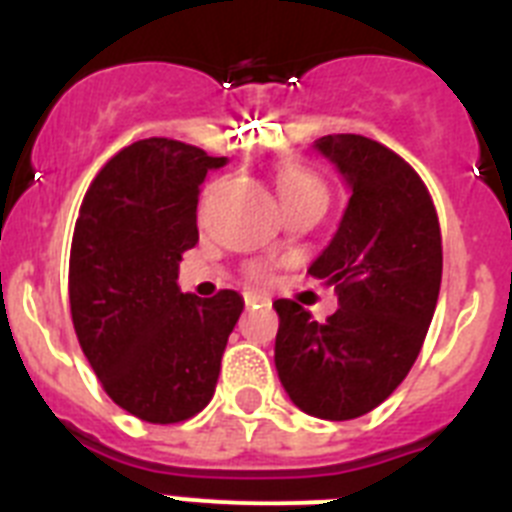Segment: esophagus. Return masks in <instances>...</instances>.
Masks as SVG:
<instances>
[{
    "instance_id": "obj_1",
    "label": "esophagus",
    "mask_w": 512,
    "mask_h": 512,
    "mask_svg": "<svg viewBox=\"0 0 512 512\" xmlns=\"http://www.w3.org/2000/svg\"><path fill=\"white\" fill-rule=\"evenodd\" d=\"M243 297H246V307L259 305V302H261V305H264V302H269L264 295H256V292H246V295H243Z\"/></svg>"
}]
</instances>
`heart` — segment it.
I'll return each mask as SVG.
<instances>
[{
    "label": "heart",
    "instance_id": "heart-1",
    "mask_svg": "<svg viewBox=\"0 0 512 512\" xmlns=\"http://www.w3.org/2000/svg\"><path fill=\"white\" fill-rule=\"evenodd\" d=\"M277 187L282 194L284 207H295L302 202H328V187L320 179L318 174L312 171L300 169V166H284L277 174ZM248 274L253 279H264L269 274V266L266 264H251L248 266Z\"/></svg>",
    "mask_w": 512,
    "mask_h": 512
}]
</instances>
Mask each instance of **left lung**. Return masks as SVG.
Returning a JSON list of instances; mask_svg holds the SVG:
<instances>
[{
    "label": "left lung",
    "instance_id": "8db88e82",
    "mask_svg": "<svg viewBox=\"0 0 512 512\" xmlns=\"http://www.w3.org/2000/svg\"><path fill=\"white\" fill-rule=\"evenodd\" d=\"M351 187L343 220L310 274L333 284L325 323L295 300H277L274 361L297 408L354 420L408 377L433 320L443 269L441 225L418 171L364 135L315 140Z\"/></svg>",
    "mask_w": 512,
    "mask_h": 512
}]
</instances>
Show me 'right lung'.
Segmentation results:
<instances>
[{
  "mask_svg": "<svg viewBox=\"0 0 512 512\" xmlns=\"http://www.w3.org/2000/svg\"><path fill=\"white\" fill-rule=\"evenodd\" d=\"M207 156L182 140L146 138L117 151L76 217L69 302L79 346L115 405L146 423H182L212 400L243 300L179 292L182 253L197 246Z\"/></svg>",
  "mask_w": 512,
  "mask_h": 512,
  "instance_id": "1",
  "label": "right lung"
}]
</instances>
